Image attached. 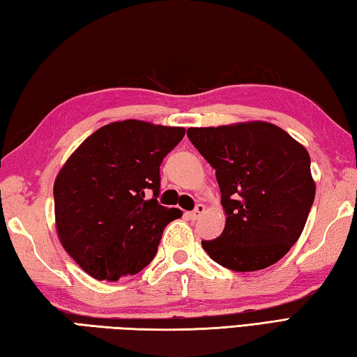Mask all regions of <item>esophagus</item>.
<instances>
[{"instance_id":"esophagus-1","label":"esophagus","mask_w":357,"mask_h":357,"mask_svg":"<svg viewBox=\"0 0 357 357\" xmlns=\"http://www.w3.org/2000/svg\"><path fill=\"white\" fill-rule=\"evenodd\" d=\"M204 213H205V205L199 204V205L196 206V210L191 211V213H188V218H190L191 220H197Z\"/></svg>"}]
</instances>
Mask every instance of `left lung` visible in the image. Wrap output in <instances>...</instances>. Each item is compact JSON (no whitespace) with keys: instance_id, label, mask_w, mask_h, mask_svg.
<instances>
[{"instance_id":"left-lung-1","label":"left lung","mask_w":357,"mask_h":357,"mask_svg":"<svg viewBox=\"0 0 357 357\" xmlns=\"http://www.w3.org/2000/svg\"><path fill=\"white\" fill-rule=\"evenodd\" d=\"M188 138L216 169L225 228L204 250L222 267L255 272L280 261L303 231L315 197L303 144L266 121L190 127Z\"/></svg>"}]
</instances>
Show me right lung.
<instances>
[{"label":"right lung","instance_id":"right-lung-1","mask_svg":"<svg viewBox=\"0 0 357 357\" xmlns=\"http://www.w3.org/2000/svg\"><path fill=\"white\" fill-rule=\"evenodd\" d=\"M183 127L126 119L86 138L54 181L56 230L65 252L96 280L135 275L157 253L165 227L181 218L161 206L160 165ZM154 191L152 199H145Z\"/></svg>","mask_w":357,"mask_h":357}]
</instances>
